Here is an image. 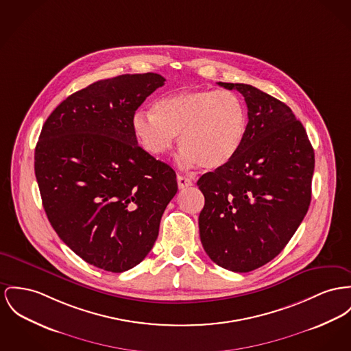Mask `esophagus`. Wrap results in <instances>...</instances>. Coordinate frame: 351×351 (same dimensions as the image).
Here are the masks:
<instances>
[{
  "mask_svg": "<svg viewBox=\"0 0 351 351\" xmlns=\"http://www.w3.org/2000/svg\"><path fill=\"white\" fill-rule=\"evenodd\" d=\"M177 182H178V187H180V189H186V187L193 185L191 180L184 177V176H177Z\"/></svg>",
  "mask_w": 351,
  "mask_h": 351,
  "instance_id": "34e87169",
  "label": "esophagus"
}]
</instances>
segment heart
I'll return each mask as SVG.
<instances>
[{"mask_svg":"<svg viewBox=\"0 0 351 351\" xmlns=\"http://www.w3.org/2000/svg\"><path fill=\"white\" fill-rule=\"evenodd\" d=\"M247 126L243 102L232 92L184 90L140 110L132 128L141 147L153 157L166 154L178 134L180 164L213 170L228 164L239 150Z\"/></svg>","mask_w":351,"mask_h":351,"instance_id":"obj_1","label":"heart"}]
</instances>
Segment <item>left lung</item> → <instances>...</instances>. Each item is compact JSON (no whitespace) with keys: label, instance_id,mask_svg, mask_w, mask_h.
I'll return each instance as SVG.
<instances>
[{"label":"left lung","instance_id":"8db88e82","mask_svg":"<svg viewBox=\"0 0 351 351\" xmlns=\"http://www.w3.org/2000/svg\"><path fill=\"white\" fill-rule=\"evenodd\" d=\"M245 138L233 158L204 174L198 225L202 246L218 266L247 273L277 257L294 235L311 201L314 150L304 125L280 99L246 84Z\"/></svg>","mask_w":351,"mask_h":351}]
</instances>
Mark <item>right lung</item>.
<instances>
[{
	"label": "right lung",
	"mask_w": 351,
	"mask_h": 351,
	"mask_svg": "<svg viewBox=\"0 0 351 351\" xmlns=\"http://www.w3.org/2000/svg\"><path fill=\"white\" fill-rule=\"evenodd\" d=\"M165 78L122 74L97 81L47 117L34 171L47 219L85 262L122 273L152 250L176 195V171L138 146L132 118Z\"/></svg>",
	"instance_id": "right-lung-1"
}]
</instances>
